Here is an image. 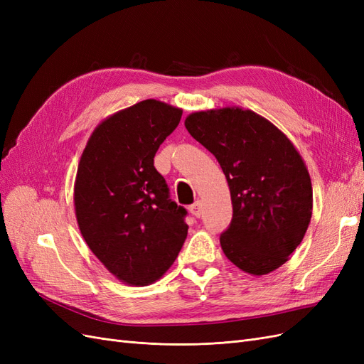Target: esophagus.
I'll return each instance as SVG.
<instances>
[{
  "label": "esophagus",
  "instance_id": "1",
  "mask_svg": "<svg viewBox=\"0 0 364 364\" xmlns=\"http://www.w3.org/2000/svg\"><path fill=\"white\" fill-rule=\"evenodd\" d=\"M190 213H191L194 217H200V215H202L203 209H202V203H200V200L194 202V203L190 206Z\"/></svg>",
  "mask_w": 364,
  "mask_h": 364
}]
</instances>
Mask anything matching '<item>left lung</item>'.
I'll list each match as a JSON object with an SVG mask.
<instances>
[{
	"mask_svg": "<svg viewBox=\"0 0 364 364\" xmlns=\"http://www.w3.org/2000/svg\"><path fill=\"white\" fill-rule=\"evenodd\" d=\"M185 127L226 176L234 214L220 235L225 255L257 277L277 270L311 220V179L301 155L270 121L240 107L194 112Z\"/></svg>",
	"mask_w": 364,
	"mask_h": 364,
	"instance_id": "left-lung-1",
	"label": "left lung"
}]
</instances>
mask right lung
I'll return each instance as SVG.
<instances>
[{
  "label": "right lung",
  "instance_id": "add662e5",
  "mask_svg": "<svg viewBox=\"0 0 364 364\" xmlns=\"http://www.w3.org/2000/svg\"><path fill=\"white\" fill-rule=\"evenodd\" d=\"M181 117L182 109L153 98L123 109L95 127L77 168L80 232L103 266L130 285L158 281L188 234L186 209L170 199L153 165Z\"/></svg>",
  "mask_w": 364,
  "mask_h": 364
}]
</instances>
